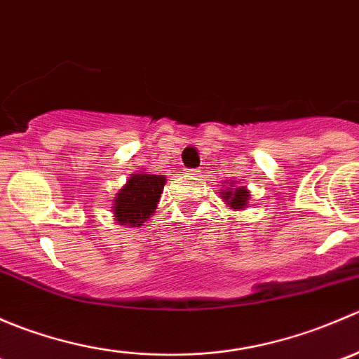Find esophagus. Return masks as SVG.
Instances as JSON below:
<instances>
[{
    "instance_id": "esophagus-1",
    "label": "esophagus",
    "mask_w": 359,
    "mask_h": 359,
    "mask_svg": "<svg viewBox=\"0 0 359 359\" xmlns=\"http://www.w3.org/2000/svg\"><path fill=\"white\" fill-rule=\"evenodd\" d=\"M186 172H187V175H198V170L196 168H187Z\"/></svg>"
}]
</instances>
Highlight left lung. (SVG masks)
Here are the masks:
<instances>
[{"label": "left lung", "instance_id": "8db88e82", "mask_svg": "<svg viewBox=\"0 0 359 359\" xmlns=\"http://www.w3.org/2000/svg\"><path fill=\"white\" fill-rule=\"evenodd\" d=\"M229 189L224 191L222 198L227 205L231 206L233 210H240V208H247L248 200H250V193L247 191V187H234V182L231 180Z\"/></svg>", "mask_w": 359, "mask_h": 359}]
</instances>
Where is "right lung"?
Returning <instances> with one entry per match:
<instances>
[{
	"label": "right lung",
	"instance_id": "right-lung-1",
	"mask_svg": "<svg viewBox=\"0 0 359 359\" xmlns=\"http://www.w3.org/2000/svg\"><path fill=\"white\" fill-rule=\"evenodd\" d=\"M166 179L163 175L132 173L114 198L116 224L140 227L156 210Z\"/></svg>",
	"mask_w": 359,
	"mask_h": 359
}]
</instances>
